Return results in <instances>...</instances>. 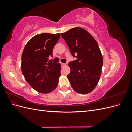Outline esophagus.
I'll list each match as a JSON object with an SVG mask.
<instances>
[{
    "label": "esophagus",
    "instance_id": "obj_1",
    "mask_svg": "<svg viewBox=\"0 0 132 132\" xmlns=\"http://www.w3.org/2000/svg\"><path fill=\"white\" fill-rule=\"evenodd\" d=\"M61 66H62V67H65V63H61Z\"/></svg>",
    "mask_w": 132,
    "mask_h": 132
}]
</instances>
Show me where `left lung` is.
<instances>
[{
    "label": "left lung",
    "instance_id": "8db88e82",
    "mask_svg": "<svg viewBox=\"0 0 132 132\" xmlns=\"http://www.w3.org/2000/svg\"><path fill=\"white\" fill-rule=\"evenodd\" d=\"M61 36L76 60L70 62V72L67 78L73 89L88 94L96 86L100 78L103 58L94 38L81 27L73 28Z\"/></svg>",
    "mask_w": 132,
    "mask_h": 132
}]
</instances>
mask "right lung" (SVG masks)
<instances>
[{
  "instance_id": "right-lung-1",
  "label": "right lung",
  "mask_w": 132,
  "mask_h": 132,
  "mask_svg": "<svg viewBox=\"0 0 132 132\" xmlns=\"http://www.w3.org/2000/svg\"><path fill=\"white\" fill-rule=\"evenodd\" d=\"M60 34L43 33L27 43L21 57V71L27 82L39 93L46 94L57 86L61 64L49 61Z\"/></svg>"
}]
</instances>
